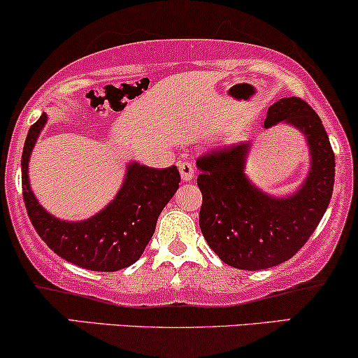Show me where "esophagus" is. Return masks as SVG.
<instances>
[{"instance_id": "34e87169", "label": "esophagus", "mask_w": 358, "mask_h": 358, "mask_svg": "<svg viewBox=\"0 0 358 358\" xmlns=\"http://www.w3.org/2000/svg\"><path fill=\"white\" fill-rule=\"evenodd\" d=\"M178 166H179V172H180V179H182L184 182H187V180H191L194 178V166H192V162L180 161Z\"/></svg>"}]
</instances>
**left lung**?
Wrapping results in <instances>:
<instances>
[{
    "mask_svg": "<svg viewBox=\"0 0 358 358\" xmlns=\"http://www.w3.org/2000/svg\"><path fill=\"white\" fill-rule=\"evenodd\" d=\"M279 122L297 127L310 152V169L294 194L271 196L247 178L252 143L219 149L196 162L202 236L222 262L242 271L279 266L297 254L332 197L335 156L319 114L301 98H282L268 108L264 127Z\"/></svg>",
    "mask_w": 358,
    "mask_h": 358,
    "instance_id": "1",
    "label": "left lung"
}]
</instances>
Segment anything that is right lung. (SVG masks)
<instances>
[{
	"label": "right lung",
	"mask_w": 358,
	"mask_h": 358,
	"mask_svg": "<svg viewBox=\"0 0 358 358\" xmlns=\"http://www.w3.org/2000/svg\"><path fill=\"white\" fill-rule=\"evenodd\" d=\"M46 122L48 114L43 113L29 127L21 156L23 199L31 224L51 250L74 266L98 272L129 267L143 255L159 214L178 191V167L154 169L132 161L116 197L103 210L76 222L61 220L39 204L28 178L31 152Z\"/></svg>",
	"instance_id": "1"
}]
</instances>
